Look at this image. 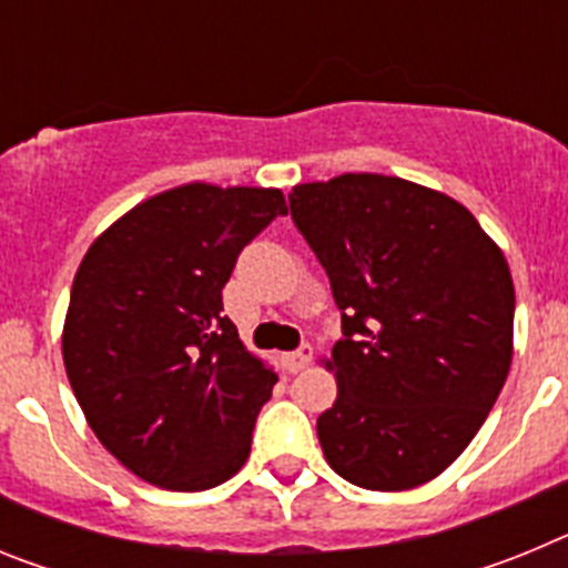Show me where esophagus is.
<instances>
[{
  "label": "esophagus",
  "instance_id": "34e87169",
  "mask_svg": "<svg viewBox=\"0 0 568 568\" xmlns=\"http://www.w3.org/2000/svg\"><path fill=\"white\" fill-rule=\"evenodd\" d=\"M281 364H284L287 373H301L310 364V346H301L295 353H284L281 355Z\"/></svg>",
  "mask_w": 568,
  "mask_h": 568
}]
</instances>
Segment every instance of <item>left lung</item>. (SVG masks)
<instances>
[{
    "label": "left lung",
    "instance_id": "left-lung-1",
    "mask_svg": "<svg viewBox=\"0 0 568 568\" xmlns=\"http://www.w3.org/2000/svg\"><path fill=\"white\" fill-rule=\"evenodd\" d=\"M293 222L327 270L344 338L318 415L327 464L361 489L438 478L478 435L511 366L504 250L453 195L398 175L295 184Z\"/></svg>",
    "mask_w": 568,
    "mask_h": 568
}]
</instances>
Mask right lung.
<instances>
[{
	"label": "right lung",
	"mask_w": 568,
	"mask_h": 568,
	"mask_svg": "<svg viewBox=\"0 0 568 568\" xmlns=\"http://www.w3.org/2000/svg\"><path fill=\"white\" fill-rule=\"evenodd\" d=\"M284 213L278 187L190 182L135 204L84 253L64 369L99 444L135 478L204 491L250 458L278 375L239 338L222 290L241 250Z\"/></svg>",
	"instance_id": "1"
}]
</instances>
